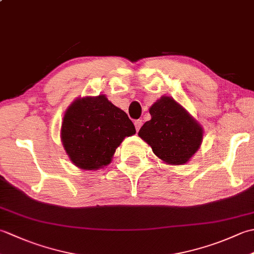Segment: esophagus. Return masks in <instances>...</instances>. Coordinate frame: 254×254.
Wrapping results in <instances>:
<instances>
[{
    "mask_svg": "<svg viewBox=\"0 0 254 254\" xmlns=\"http://www.w3.org/2000/svg\"><path fill=\"white\" fill-rule=\"evenodd\" d=\"M142 124H143V121H142V120H135V121H134V126H135L136 131H138L139 128H141Z\"/></svg>",
    "mask_w": 254,
    "mask_h": 254,
    "instance_id": "34e87169",
    "label": "esophagus"
}]
</instances>
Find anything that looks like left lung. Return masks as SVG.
<instances>
[{
    "label": "left lung",
    "mask_w": 254,
    "mask_h": 254,
    "mask_svg": "<svg viewBox=\"0 0 254 254\" xmlns=\"http://www.w3.org/2000/svg\"><path fill=\"white\" fill-rule=\"evenodd\" d=\"M152 119L145 122L138 136L167 165H186L201 147L203 127L179 102L163 96L149 108Z\"/></svg>",
    "instance_id": "left-lung-1"
}]
</instances>
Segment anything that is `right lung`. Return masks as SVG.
I'll return each instance as SVG.
<instances>
[{"instance_id":"add662e5","label":"right lung","mask_w":254,"mask_h":254,"mask_svg":"<svg viewBox=\"0 0 254 254\" xmlns=\"http://www.w3.org/2000/svg\"><path fill=\"white\" fill-rule=\"evenodd\" d=\"M135 132L127 113L99 95L75 99L64 112L60 134L69 160L91 171L109 165L123 139Z\"/></svg>"}]
</instances>
